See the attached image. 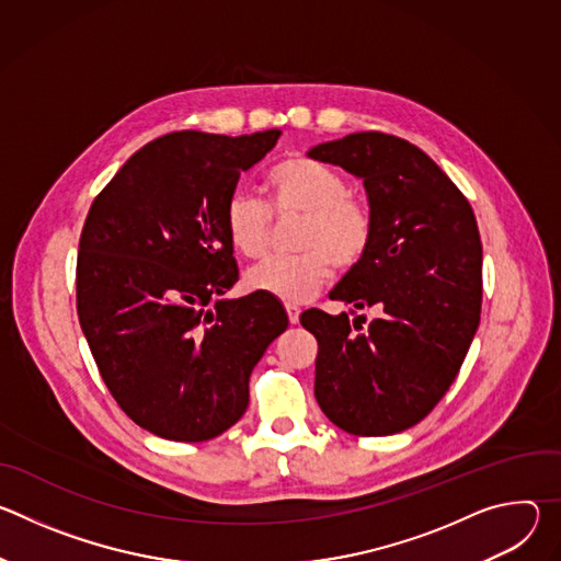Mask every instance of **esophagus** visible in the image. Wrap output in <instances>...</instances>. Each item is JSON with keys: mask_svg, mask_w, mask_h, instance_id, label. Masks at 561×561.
I'll return each instance as SVG.
<instances>
[{"mask_svg": "<svg viewBox=\"0 0 561 561\" xmlns=\"http://www.w3.org/2000/svg\"><path fill=\"white\" fill-rule=\"evenodd\" d=\"M299 306H295V304H286V314H288V322L290 324H299Z\"/></svg>", "mask_w": 561, "mask_h": 561, "instance_id": "esophagus-1", "label": "esophagus"}]
</instances>
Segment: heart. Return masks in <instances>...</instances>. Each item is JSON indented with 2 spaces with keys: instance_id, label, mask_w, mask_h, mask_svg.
<instances>
[{
  "instance_id": "obj_1",
  "label": "heart",
  "mask_w": 561,
  "mask_h": 561,
  "mask_svg": "<svg viewBox=\"0 0 561 561\" xmlns=\"http://www.w3.org/2000/svg\"><path fill=\"white\" fill-rule=\"evenodd\" d=\"M266 188L275 217L301 215L297 255L268 257L247 271V288L301 304L322 288L333 271L353 268L373 242L370 208L348 195V182L317 159L293 154L268 171ZM271 213L253 195L237 191L224 206V228L234 253L260 257L268 247Z\"/></svg>"
}]
</instances>
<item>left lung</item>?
Segmentation results:
<instances>
[{
  "label": "left lung",
  "mask_w": 561,
  "mask_h": 561,
  "mask_svg": "<svg viewBox=\"0 0 561 561\" xmlns=\"http://www.w3.org/2000/svg\"><path fill=\"white\" fill-rule=\"evenodd\" d=\"M308 157L359 178L375 224L368 253L331 290L355 319L324 310L299 317L319 346L317 404L351 435L402 433L446 394L479 327L474 213L424 150L394 135L353 133L312 146ZM364 307L378 312L368 325L356 314Z\"/></svg>",
  "instance_id": "1"
}]
</instances>
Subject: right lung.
Instances as JSON below:
<instances>
[{
	"label": "right lung",
	"instance_id": "right-lung-1",
	"mask_svg": "<svg viewBox=\"0 0 561 561\" xmlns=\"http://www.w3.org/2000/svg\"><path fill=\"white\" fill-rule=\"evenodd\" d=\"M282 130H180L139 148L95 197L77 255V314L104 383L148 433L206 442L249 407L288 317L266 295L215 297L239 271L224 228L237 180Z\"/></svg>",
	"mask_w": 561,
	"mask_h": 561
}]
</instances>
